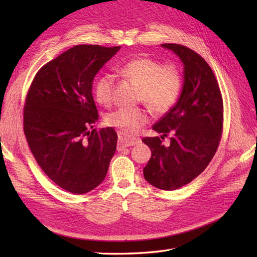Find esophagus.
Segmentation results:
<instances>
[{
    "label": "esophagus",
    "instance_id": "34e87169",
    "mask_svg": "<svg viewBox=\"0 0 257 257\" xmlns=\"http://www.w3.org/2000/svg\"><path fill=\"white\" fill-rule=\"evenodd\" d=\"M138 143H139V139H129L127 137H124L121 133H118V146H117L118 151L122 150L123 148H127L129 146L137 145Z\"/></svg>",
    "mask_w": 257,
    "mask_h": 257
}]
</instances>
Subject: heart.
<instances>
[{"mask_svg":"<svg viewBox=\"0 0 257 257\" xmlns=\"http://www.w3.org/2000/svg\"><path fill=\"white\" fill-rule=\"evenodd\" d=\"M119 74L140 86L139 101L157 113H163L174 106L182 91V73L176 63L162 64L158 59L140 56L123 63ZM94 97L101 106L112 101L113 78L102 74L94 84ZM150 113L144 108H119L106 116L109 127L117 128L124 136H134L149 121Z\"/></svg>","mask_w":257,"mask_h":257,"instance_id":"1","label":"heart"}]
</instances>
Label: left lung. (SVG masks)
Returning <instances> with one entry per match:
<instances>
[{"label":"left lung","mask_w":257,"mask_h":257,"mask_svg":"<svg viewBox=\"0 0 257 257\" xmlns=\"http://www.w3.org/2000/svg\"><path fill=\"white\" fill-rule=\"evenodd\" d=\"M184 65V84L178 102L154 124L160 137H145L151 158L144 168L154 187L172 191L190 183L209 166L220 145L223 99L219 84L204 58L180 44H162ZM172 135L171 145L162 140Z\"/></svg>","instance_id":"8db88e82"}]
</instances>
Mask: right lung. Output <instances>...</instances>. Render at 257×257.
<instances>
[{
	"mask_svg": "<svg viewBox=\"0 0 257 257\" xmlns=\"http://www.w3.org/2000/svg\"><path fill=\"white\" fill-rule=\"evenodd\" d=\"M119 48L73 46L38 70L27 91L23 125L30 149L46 176L70 193L98 187L116 151L113 128H94L91 87Z\"/></svg>",
	"mask_w": 257,
	"mask_h": 257,
	"instance_id": "obj_1",
	"label": "right lung"
}]
</instances>
